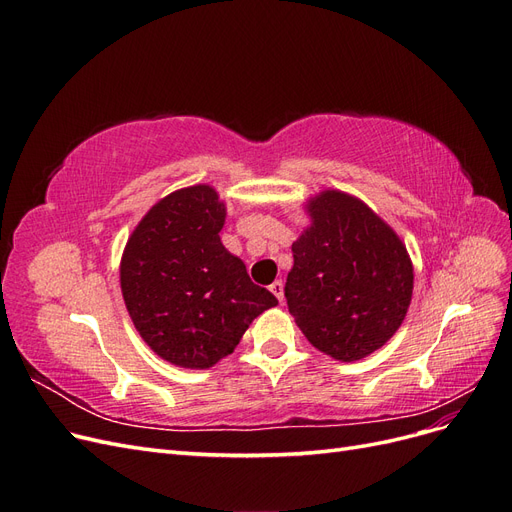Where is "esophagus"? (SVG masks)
Returning <instances> with one entry per match:
<instances>
[{
	"mask_svg": "<svg viewBox=\"0 0 512 512\" xmlns=\"http://www.w3.org/2000/svg\"><path fill=\"white\" fill-rule=\"evenodd\" d=\"M269 290L275 294L277 301L284 303V282H282V280H275V282L269 286Z\"/></svg>",
	"mask_w": 512,
	"mask_h": 512,
	"instance_id": "esophagus-1",
	"label": "esophagus"
}]
</instances>
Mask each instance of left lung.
I'll return each instance as SVG.
<instances>
[{
	"label": "left lung",
	"mask_w": 512,
	"mask_h": 512,
	"mask_svg": "<svg viewBox=\"0 0 512 512\" xmlns=\"http://www.w3.org/2000/svg\"><path fill=\"white\" fill-rule=\"evenodd\" d=\"M312 226L292 243L288 312L307 342L359 361L401 327L414 273L406 245L359 198L327 190L309 200Z\"/></svg>",
	"instance_id": "left-lung-1"
}]
</instances>
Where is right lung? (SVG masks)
<instances>
[{"label": "right lung", "mask_w": 512, "mask_h": 512, "mask_svg": "<svg viewBox=\"0 0 512 512\" xmlns=\"http://www.w3.org/2000/svg\"><path fill=\"white\" fill-rule=\"evenodd\" d=\"M226 207L209 185L153 205L121 258V292L136 331L164 361L207 369L277 305L220 241Z\"/></svg>", "instance_id": "add662e5"}]
</instances>
